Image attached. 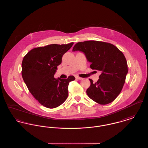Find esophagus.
Segmentation results:
<instances>
[{
    "label": "esophagus",
    "instance_id": "34e87169",
    "mask_svg": "<svg viewBox=\"0 0 148 148\" xmlns=\"http://www.w3.org/2000/svg\"><path fill=\"white\" fill-rule=\"evenodd\" d=\"M75 77H76V79H78V80H81V79H83L82 78L80 77H79V76H76Z\"/></svg>",
    "mask_w": 148,
    "mask_h": 148
}]
</instances>
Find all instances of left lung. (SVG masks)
Segmentation results:
<instances>
[{
  "label": "left lung",
  "mask_w": 148,
  "mask_h": 148,
  "mask_svg": "<svg viewBox=\"0 0 148 148\" xmlns=\"http://www.w3.org/2000/svg\"><path fill=\"white\" fill-rule=\"evenodd\" d=\"M72 51L83 52L91 63L90 67L101 72L96 83L89 79L91 85L86 91L88 96L101 105L114 101L121 92L128 72L124 54L111 43L96 40L78 42Z\"/></svg>",
  "instance_id": "1"
}]
</instances>
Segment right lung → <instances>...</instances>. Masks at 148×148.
<instances>
[{"mask_svg":"<svg viewBox=\"0 0 148 148\" xmlns=\"http://www.w3.org/2000/svg\"><path fill=\"white\" fill-rule=\"evenodd\" d=\"M73 45L72 42L35 48L24 57L22 63L24 81L34 97L47 108H57L66 101L69 83L75 79L73 76L67 79L54 78L63 55Z\"/></svg>","mask_w":148,"mask_h":148,"instance_id":"add662e5","label":"right lung"}]
</instances>
